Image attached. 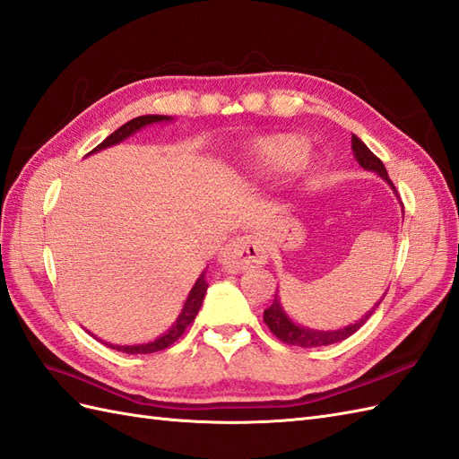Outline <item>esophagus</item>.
I'll list each match as a JSON object with an SVG mask.
<instances>
[{
    "label": "esophagus",
    "instance_id": "34e87169",
    "mask_svg": "<svg viewBox=\"0 0 459 459\" xmlns=\"http://www.w3.org/2000/svg\"><path fill=\"white\" fill-rule=\"evenodd\" d=\"M268 260L265 244L255 234H240L225 244L219 254V262L222 268L230 273H238L254 265H262Z\"/></svg>",
    "mask_w": 459,
    "mask_h": 459
}]
</instances>
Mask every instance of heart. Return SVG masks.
<instances>
[{"mask_svg":"<svg viewBox=\"0 0 459 459\" xmlns=\"http://www.w3.org/2000/svg\"><path fill=\"white\" fill-rule=\"evenodd\" d=\"M254 162L264 172H285L303 162L307 143L295 134L265 136L254 144Z\"/></svg>","mask_w":459,"mask_h":459,"instance_id":"b5f03b06","label":"heart"}]
</instances>
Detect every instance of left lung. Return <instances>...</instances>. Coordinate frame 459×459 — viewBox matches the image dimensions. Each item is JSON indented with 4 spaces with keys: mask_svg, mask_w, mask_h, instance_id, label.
Segmentation results:
<instances>
[{
    "mask_svg": "<svg viewBox=\"0 0 459 459\" xmlns=\"http://www.w3.org/2000/svg\"><path fill=\"white\" fill-rule=\"evenodd\" d=\"M351 151H354V156H356L358 164L361 168L369 169V172H376L379 178L385 179L387 186L393 191H395V195H397V189H395V186H393V181L389 179L385 166H383L381 160L374 152H371L369 148L364 143H361L356 134H351ZM385 295H387V291L379 297V301L374 307H371V311H368L354 325H348V326L338 328V330H315V328H308V326H301V325L293 323L291 318L287 316V313L283 311L280 297H278V293H275L273 295V303L264 311V323L268 325V328L272 330V333L278 336L281 342H285V344L301 346V348H316V346L336 344V342H342V340H346L348 336L354 334L356 330L361 325H364L371 315H374V311L379 307V303L385 299Z\"/></svg>",
    "mask_w": 459,
    "mask_h": 459,
    "instance_id": "1",
    "label": "left lung"
}]
</instances>
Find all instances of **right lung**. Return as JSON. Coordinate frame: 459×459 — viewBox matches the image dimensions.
I'll return each mask as SVG.
<instances>
[{"label": "right lung", "mask_w": 459, "mask_h": 459, "mask_svg": "<svg viewBox=\"0 0 459 459\" xmlns=\"http://www.w3.org/2000/svg\"><path fill=\"white\" fill-rule=\"evenodd\" d=\"M162 121H172V117H168V115H143V117H136V119H131L129 123H125L123 126H119V129H117L115 133H111L101 144L95 146L90 154L100 152V151H103V148H109V146H115V144L123 143L125 138H129L131 134L144 129L146 125H154V123H162ZM205 272H201L195 285L191 287V291H189L187 299L184 303V308H181V313L176 318V323L169 326L162 336H158L156 340H152V342H146V344H133V346H119V344H108V342H103V344H108L109 348L117 350V351H125V354H152V351H160V350H164L168 346H172L176 340L186 333V328L191 323H194V318H195V315L199 313V308H201V303H204V297H205L207 287H209V283L205 281Z\"/></svg>", "instance_id": "right-lung-1"}]
</instances>
